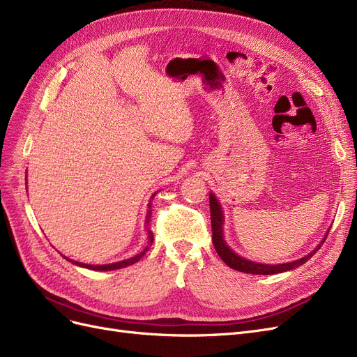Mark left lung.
<instances>
[{"label":"left lung","mask_w":357,"mask_h":357,"mask_svg":"<svg viewBox=\"0 0 357 357\" xmlns=\"http://www.w3.org/2000/svg\"><path fill=\"white\" fill-rule=\"evenodd\" d=\"M209 203H211V224H212V241L216 254L220 255V258L227 264L229 268L241 271V273H250V274H278V273H283V271H289L294 270L296 267L303 266L304 262H307L310 258H312L316 252L320 249V246L324 245V241L326 240V237L321 240V243L314 249L310 252L308 255H305L301 259H296L292 262H286V264H278V266H268V264H258V262H252L249 259L241 258L240 255H237L234 250H231L228 248L227 241L224 240V213L221 209L220 202L216 200L215 194H209Z\"/></svg>","instance_id":"left-lung-1"}]
</instances>
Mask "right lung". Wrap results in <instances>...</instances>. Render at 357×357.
<instances>
[{"instance_id": "right-lung-1", "label": "right lung", "mask_w": 357, "mask_h": 357, "mask_svg": "<svg viewBox=\"0 0 357 357\" xmlns=\"http://www.w3.org/2000/svg\"><path fill=\"white\" fill-rule=\"evenodd\" d=\"M153 195H154V194H153ZM149 215H151V212H149ZM148 218H149V216H148ZM153 238H154L153 231H149V229H148V245H146V248L141 252V254H137V255H135V257H132V258H129V259H124V261H120V262L105 264V266H90V264H82V262H77V261H73V259H68L66 257H65V258H66L68 261H71L73 264H75V266H78V267H84V268L95 270V271H111V270H119V268L129 267V266H132V264H135V262L139 261V259L146 254V250L149 249V246L153 245Z\"/></svg>"}]
</instances>
